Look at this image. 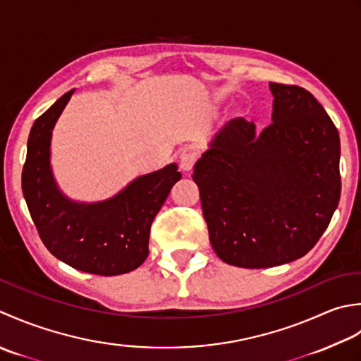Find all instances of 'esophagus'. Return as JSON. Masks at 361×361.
I'll return each mask as SVG.
<instances>
[{"label":"esophagus","mask_w":361,"mask_h":361,"mask_svg":"<svg viewBox=\"0 0 361 361\" xmlns=\"http://www.w3.org/2000/svg\"><path fill=\"white\" fill-rule=\"evenodd\" d=\"M196 160H197V156H196L195 151H191V149L182 151L180 156H179V166H180V170H182L183 173H190L191 170H193Z\"/></svg>","instance_id":"34e87169"}]
</instances>
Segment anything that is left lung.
I'll use <instances>...</instances> for the list:
<instances>
[{"label": "left lung", "mask_w": 361, "mask_h": 361, "mask_svg": "<svg viewBox=\"0 0 361 361\" xmlns=\"http://www.w3.org/2000/svg\"><path fill=\"white\" fill-rule=\"evenodd\" d=\"M273 123L231 120L196 161L193 180L213 251L238 268H271L304 257L341 195L340 135L313 94L269 84Z\"/></svg>", "instance_id": "left-lung-1"}]
</instances>
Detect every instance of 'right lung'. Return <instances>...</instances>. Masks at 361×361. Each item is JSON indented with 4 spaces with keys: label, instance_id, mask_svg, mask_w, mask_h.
Listing matches in <instances>:
<instances>
[{
    "label": "right lung",
    "instance_id": "right-lung-1",
    "mask_svg": "<svg viewBox=\"0 0 361 361\" xmlns=\"http://www.w3.org/2000/svg\"><path fill=\"white\" fill-rule=\"evenodd\" d=\"M71 94L65 93L32 124L21 173L23 196L40 240L56 259L90 274L129 273L148 257L151 224L180 173L171 164L99 204L63 197L51 174L49 142Z\"/></svg>",
    "mask_w": 361,
    "mask_h": 361
}]
</instances>
